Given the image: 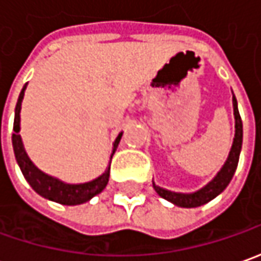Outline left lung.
Here are the masks:
<instances>
[{
    "mask_svg": "<svg viewBox=\"0 0 261 261\" xmlns=\"http://www.w3.org/2000/svg\"><path fill=\"white\" fill-rule=\"evenodd\" d=\"M232 107H234V115H236V136H234V141H232V147L229 150L228 159L224 163V166L221 167V170L217 173V176L210 184L205 185L202 189L193 193L172 192V191L163 189V188L153 184L154 191L162 198H165L169 202L175 203V205L182 206V208H196V206H201L203 203L212 201L215 196H218L228 186L232 176L236 173L238 159H240V151H241V144H243V122H241V117L238 113L237 99L234 95H232Z\"/></svg>",
    "mask_w": 261,
    "mask_h": 261,
    "instance_id": "left-lung-1",
    "label": "left lung"
}]
</instances>
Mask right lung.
<instances>
[{
	"label": "right lung",
	"mask_w": 261,
	"mask_h": 261,
	"mask_svg": "<svg viewBox=\"0 0 261 261\" xmlns=\"http://www.w3.org/2000/svg\"><path fill=\"white\" fill-rule=\"evenodd\" d=\"M25 86H23L18 101L15 105V117H14V128H13V148L17 163L23 172L25 180L30 184L33 189L36 192L41 195L43 198L55 201V202L62 203V205H79V203L88 202L91 198H94L95 195H98L99 192H102L103 188L108 184L110 179V166L107 167V170L103 172L102 175L98 176L96 179L86 182V184H77L70 185L65 184L62 180H59L53 176L46 175L44 172H41L40 169L33 165V162L30 158L27 156L25 150L23 146V140L20 136V110H21V102L24 98V91ZM122 133L118 134V137L114 141L113 154L115 153V148L118 147V143L121 140ZM111 154V159H113Z\"/></svg>",
	"instance_id": "obj_1"
}]
</instances>
